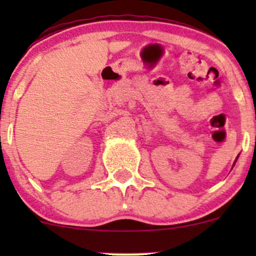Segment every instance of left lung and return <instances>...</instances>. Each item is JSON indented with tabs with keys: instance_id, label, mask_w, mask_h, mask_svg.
Masks as SVG:
<instances>
[{
	"instance_id": "obj_1",
	"label": "left lung",
	"mask_w": 256,
	"mask_h": 256,
	"mask_svg": "<svg viewBox=\"0 0 256 256\" xmlns=\"http://www.w3.org/2000/svg\"><path fill=\"white\" fill-rule=\"evenodd\" d=\"M236 158H238V157H236ZM236 161H234V164H236ZM234 164H233V166H234Z\"/></svg>"
}]
</instances>
